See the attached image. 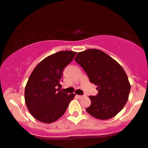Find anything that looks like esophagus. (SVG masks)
<instances>
[{
    "label": "esophagus",
    "mask_w": 148,
    "mask_h": 148,
    "mask_svg": "<svg viewBox=\"0 0 148 148\" xmlns=\"http://www.w3.org/2000/svg\"><path fill=\"white\" fill-rule=\"evenodd\" d=\"M77 98L78 99H82V98H84V96H80V95H77Z\"/></svg>",
    "instance_id": "34e87169"
}]
</instances>
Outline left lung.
Wrapping results in <instances>:
<instances>
[{"label":"left lung","instance_id":"obj_1","mask_svg":"<svg viewBox=\"0 0 148 148\" xmlns=\"http://www.w3.org/2000/svg\"><path fill=\"white\" fill-rule=\"evenodd\" d=\"M75 60L98 91L97 96H89L91 105L86 108L87 112L100 120L116 116L126 104L131 90L128 77L121 64L98 49L79 52Z\"/></svg>","mask_w":148,"mask_h":148}]
</instances>
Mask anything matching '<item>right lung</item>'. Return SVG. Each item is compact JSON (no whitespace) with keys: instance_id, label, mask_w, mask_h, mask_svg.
Masks as SVG:
<instances>
[{"instance_id":"obj_1","label":"right lung","mask_w":148,"mask_h":148,"mask_svg":"<svg viewBox=\"0 0 148 148\" xmlns=\"http://www.w3.org/2000/svg\"><path fill=\"white\" fill-rule=\"evenodd\" d=\"M76 52L60 51L40 62L30 75L25 88V102L36 120L52 123L64 114L75 94L60 90L64 67L73 59Z\"/></svg>"}]
</instances>
